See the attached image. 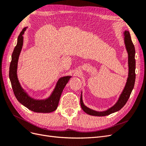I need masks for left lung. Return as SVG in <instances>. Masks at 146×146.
Returning <instances> with one entry per match:
<instances>
[{
	"label": "left lung",
	"instance_id": "1",
	"mask_svg": "<svg viewBox=\"0 0 146 146\" xmlns=\"http://www.w3.org/2000/svg\"><path fill=\"white\" fill-rule=\"evenodd\" d=\"M123 36L125 47L128 54V66H129V73H128V77L124 88H123L121 94L119 95V98L115 104L113 105L111 107L102 111H96V110H92L86 107L83 103L82 91L80 97L81 107L83 111L88 114L95 116H105L109 115L110 114L117 112L119 111L125 105L128 99L130 98L131 91L134 88L136 78V61L135 58V48L133 42H132L130 34L129 31H123Z\"/></svg>",
	"mask_w": 146,
	"mask_h": 146
}]
</instances>
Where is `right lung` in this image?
I'll use <instances>...</instances> for the list:
<instances>
[{"label": "right lung", "instance_id": "obj_1", "mask_svg": "<svg viewBox=\"0 0 146 146\" xmlns=\"http://www.w3.org/2000/svg\"><path fill=\"white\" fill-rule=\"evenodd\" d=\"M27 29V27H24L20 33L17 38V44L11 55V61L10 65L9 71V77L11 86L17 100L31 111L36 113H51L54 111L58 107L61 95L66 84L72 76H67L60 77L57 81L55 88L50 95L46 99H37L29 96L26 91L21 86L17 75L19 57L23 46V35Z\"/></svg>", "mask_w": 146, "mask_h": 146}]
</instances>
